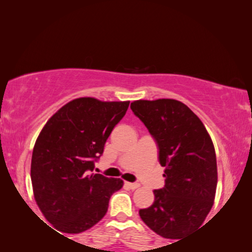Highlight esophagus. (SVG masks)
Segmentation results:
<instances>
[{"mask_svg":"<svg viewBox=\"0 0 252 252\" xmlns=\"http://www.w3.org/2000/svg\"><path fill=\"white\" fill-rule=\"evenodd\" d=\"M125 186L127 188H129V189H136V188H139L140 187V185L139 184H132V182H125Z\"/></svg>","mask_w":252,"mask_h":252,"instance_id":"34e87169","label":"esophagus"}]
</instances>
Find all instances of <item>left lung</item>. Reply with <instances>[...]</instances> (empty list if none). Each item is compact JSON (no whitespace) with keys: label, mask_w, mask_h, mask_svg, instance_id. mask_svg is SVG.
Segmentation results:
<instances>
[{"label":"left lung","mask_w":252,"mask_h":252,"mask_svg":"<svg viewBox=\"0 0 252 252\" xmlns=\"http://www.w3.org/2000/svg\"><path fill=\"white\" fill-rule=\"evenodd\" d=\"M130 109L156 141L165 186L139 213L151 230L180 239L204 222L213 205L218 172L212 140L197 116L177 99H139Z\"/></svg>","instance_id":"1"}]
</instances>
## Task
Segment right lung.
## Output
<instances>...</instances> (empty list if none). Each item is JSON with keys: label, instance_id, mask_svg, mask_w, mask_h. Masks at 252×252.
I'll use <instances>...</instances> for the list:
<instances>
[{"label": "right lung", "instance_id": "obj_1", "mask_svg": "<svg viewBox=\"0 0 252 252\" xmlns=\"http://www.w3.org/2000/svg\"><path fill=\"white\" fill-rule=\"evenodd\" d=\"M129 101L80 97L58 110L43 126L31 163L34 198L46 219L62 233L78 234L96 225L122 179L92 173L112 129Z\"/></svg>", "mask_w": 252, "mask_h": 252}]
</instances>
